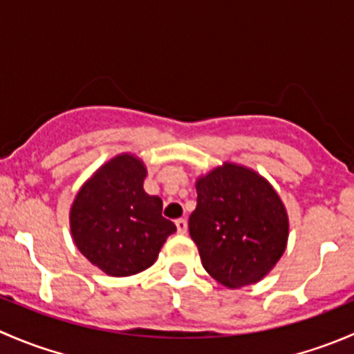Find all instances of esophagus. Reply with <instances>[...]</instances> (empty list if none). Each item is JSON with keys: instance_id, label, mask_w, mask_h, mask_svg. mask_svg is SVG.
Returning a JSON list of instances; mask_svg holds the SVG:
<instances>
[{"instance_id": "34e87169", "label": "esophagus", "mask_w": 354, "mask_h": 354, "mask_svg": "<svg viewBox=\"0 0 354 354\" xmlns=\"http://www.w3.org/2000/svg\"><path fill=\"white\" fill-rule=\"evenodd\" d=\"M176 230H178V233H181V234L187 233L188 231L187 219H176Z\"/></svg>"}]
</instances>
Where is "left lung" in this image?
Returning a JSON list of instances; mask_svg holds the SVG:
<instances>
[{"label": "left lung", "instance_id": "1", "mask_svg": "<svg viewBox=\"0 0 354 354\" xmlns=\"http://www.w3.org/2000/svg\"><path fill=\"white\" fill-rule=\"evenodd\" d=\"M195 188L188 230L203 269L231 289L259 283L288 243L289 221L277 192L259 173L233 162L200 176Z\"/></svg>", "mask_w": 354, "mask_h": 354}]
</instances>
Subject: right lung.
I'll use <instances>...</instances> for the list:
<instances>
[{"mask_svg": "<svg viewBox=\"0 0 354 354\" xmlns=\"http://www.w3.org/2000/svg\"><path fill=\"white\" fill-rule=\"evenodd\" d=\"M144 162L131 154L113 157L78 190L70 230L82 255L113 277L149 269L176 226L162 217V200L145 194Z\"/></svg>", "mask_w": 354, "mask_h": 354, "instance_id": "right-lung-1", "label": "right lung"}]
</instances>
